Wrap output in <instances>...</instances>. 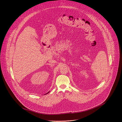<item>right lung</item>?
I'll use <instances>...</instances> for the list:
<instances>
[{
    "label": "right lung",
    "instance_id": "1",
    "mask_svg": "<svg viewBox=\"0 0 122 122\" xmlns=\"http://www.w3.org/2000/svg\"><path fill=\"white\" fill-rule=\"evenodd\" d=\"M49 92H50V91H49V92H48V93H46V94H45V95H46V94H48V93H49Z\"/></svg>",
    "mask_w": 122,
    "mask_h": 122
}]
</instances>
